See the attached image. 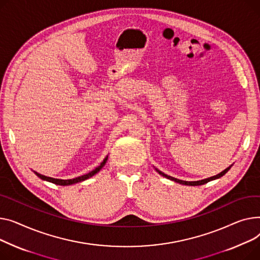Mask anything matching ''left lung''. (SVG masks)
<instances>
[{"label": "left lung", "mask_w": 260, "mask_h": 260, "mask_svg": "<svg viewBox=\"0 0 260 260\" xmlns=\"http://www.w3.org/2000/svg\"><path fill=\"white\" fill-rule=\"evenodd\" d=\"M230 168H231V166H230V167H228L225 170H223L222 172H220L219 174H217V175H215V176H212V177H209V178H206V179H202V180H197V181H186V180H180V179L174 178V177H172V176H169V175H167V174L162 173L161 171L157 170L156 168H155V170H156L160 175H162L164 177H166V178H168V179L174 180L175 182H178V184L186 185V186H201V185H205V184H207V182H209V181H211V180H214V179H216V178L221 177V176H222V175H224L229 170H230Z\"/></svg>", "instance_id": "obj_1"}]
</instances>
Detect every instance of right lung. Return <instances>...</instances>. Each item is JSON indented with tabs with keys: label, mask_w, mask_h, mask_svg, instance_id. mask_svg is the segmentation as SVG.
Segmentation results:
<instances>
[{
	"label": "right lung",
	"mask_w": 260,
	"mask_h": 260,
	"mask_svg": "<svg viewBox=\"0 0 260 260\" xmlns=\"http://www.w3.org/2000/svg\"><path fill=\"white\" fill-rule=\"evenodd\" d=\"M107 159H108V156H106L105 159L101 162V165L99 167H96L94 170L90 171L89 173L87 174H84L82 176H79V177H75V178H72V179H58V178H52V177H48V176H45V175H42L36 171H34V173L40 177L41 179L43 180H46V181H49V182H52V184H55V185H58V186H69V185H73V184H76V182H81L83 180H86L90 177H92L94 174H96L98 172H100V170L102 169V168L105 166Z\"/></svg>",
	"instance_id": "obj_1"
}]
</instances>
